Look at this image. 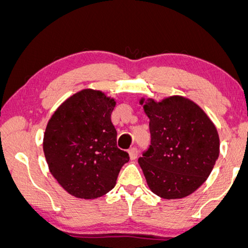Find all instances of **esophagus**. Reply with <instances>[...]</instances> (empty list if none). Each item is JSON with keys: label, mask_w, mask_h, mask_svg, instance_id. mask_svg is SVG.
Returning <instances> with one entry per match:
<instances>
[{"label": "esophagus", "mask_w": 248, "mask_h": 248, "mask_svg": "<svg viewBox=\"0 0 248 248\" xmlns=\"http://www.w3.org/2000/svg\"><path fill=\"white\" fill-rule=\"evenodd\" d=\"M138 155L139 152L137 150V148H131L130 150H128V155H130L131 160H135V159L138 158Z\"/></svg>", "instance_id": "obj_1"}]
</instances>
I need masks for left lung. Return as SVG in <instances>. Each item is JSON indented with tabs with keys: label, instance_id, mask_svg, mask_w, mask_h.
<instances>
[{
	"label": "left lung",
	"instance_id": "left-lung-1",
	"mask_svg": "<svg viewBox=\"0 0 248 248\" xmlns=\"http://www.w3.org/2000/svg\"><path fill=\"white\" fill-rule=\"evenodd\" d=\"M140 105L150 120V148L139 158L149 188L165 200L186 198L206 181L219 157L216 125L183 96L141 98Z\"/></svg>",
	"mask_w": 248,
	"mask_h": 248
}]
</instances>
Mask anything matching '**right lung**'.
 <instances>
[{
  "mask_svg": "<svg viewBox=\"0 0 248 248\" xmlns=\"http://www.w3.org/2000/svg\"><path fill=\"white\" fill-rule=\"evenodd\" d=\"M115 106L116 100L103 91L83 89L63 101L47 123L43 149L49 171L76 198L106 194L130 159L116 145L110 121Z\"/></svg>",
  "mask_w": 248,
  "mask_h": 248,
  "instance_id": "obj_1",
  "label": "right lung"
}]
</instances>
